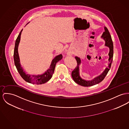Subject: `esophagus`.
Returning <instances> with one entry per match:
<instances>
[{"mask_svg": "<svg viewBox=\"0 0 129 129\" xmlns=\"http://www.w3.org/2000/svg\"><path fill=\"white\" fill-rule=\"evenodd\" d=\"M69 54H70V53H69Z\"/></svg>", "mask_w": 129, "mask_h": 129, "instance_id": "esophagus-1", "label": "esophagus"}]
</instances>
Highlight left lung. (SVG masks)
Returning a JSON list of instances; mask_svg holds the SVG:
<instances>
[{"label": "left lung", "mask_w": 129, "mask_h": 129, "mask_svg": "<svg viewBox=\"0 0 129 129\" xmlns=\"http://www.w3.org/2000/svg\"><path fill=\"white\" fill-rule=\"evenodd\" d=\"M104 29L105 32H103L101 38H102L105 41V45L109 47L110 48V52L109 53V67L106 68L102 73V74H101L100 75L98 76L97 77L95 78L94 79L92 80L86 81L84 79H83L80 76L79 66L81 63V60L80 58H78V57H75V59L77 60V66H76L75 69L72 71L71 76L74 82L79 85L84 86H90L99 84L104 79V78L106 77L109 71L111 69L113 55V45L112 41V37L108 29L106 27H104Z\"/></svg>", "instance_id": "8db88e82"}]
</instances>
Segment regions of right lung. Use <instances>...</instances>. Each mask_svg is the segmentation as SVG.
<instances>
[{"mask_svg":"<svg viewBox=\"0 0 129 129\" xmlns=\"http://www.w3.org/2000/svg\"><path fill=\"white\" fill-rule=\"evenodd\" d=\"M22 31V29L18 35L15 43V46L14 52V60L15 62V64L21 77L27 82L37 85H41L44 84L46 82H48L51 78L52 75L53 74L54 72L56 64L57 62H58L62 58V56L61 54L57 56L52 61L51 64L50 66L49 69H48L44 73H43V74L38 75H30L26 74L25 71H23V69L21 67L19 55L18 53V46L20 42V36Z\"/></svg>","mask_w":129,"mask_h":129,"instance_id":"obj_1","label":"right lung"}]
</instances>
